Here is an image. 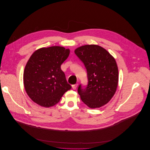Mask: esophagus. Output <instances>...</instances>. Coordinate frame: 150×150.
<instances>
[{"instance_id": "1", "label": "esophagus", "mask_w": 150, "mask_h": 150, "mask_svg": "<svg viewBox=\"0 0 150 150\" xmlns=\"http://www.w3.org/2000/svg\"><path fill=\"white\" fill-rule=\"evenodd\" d=\"M77 86H78V84H73V85H72V88H73L74 90H75V89H76V88L77 87Z\"/></svg>"}]
</instances>
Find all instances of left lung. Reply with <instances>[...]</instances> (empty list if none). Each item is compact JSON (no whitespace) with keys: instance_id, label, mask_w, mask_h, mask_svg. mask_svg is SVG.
Here are the masks:
<instances>
[{"instance_id":"obj_1","label":"left lung","mask_w":150,"mask_h":150,"mask_svg":"<svg viewBox=\"0 0 150 150\" xmlns=\"http://www.w3.org/2000/svg\"><path fill=\"white\" fill-rule=\"evenodd\" d=\"M74 52L83 63L88 79L84 88L81 84L78 87L80 98L89 108H100L110 100L116 91L119 75L115 59L97 45L80 47Z\"/></svg>"}]
</instances>
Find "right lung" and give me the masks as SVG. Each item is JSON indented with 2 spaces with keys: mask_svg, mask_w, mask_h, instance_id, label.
Segmentation results:
<instances>
[{
  "mask_svg": "<svg viewBox=\"0 0 150 150\" xmlns=\"http://www.w3.org/2000/svg\"><path fill=\"white\" fill-rule=\"evenodd\" d=\"M69 54V49L53 46L40 48L29 58L23 72V84L35 103L45 108L53 106L71 89L61 69Z\"/></svg>",
  "mask_w": 150,
  "mask_h": 150,
  "instance_id": "add662e5",
  "label": "right lung"
}]
</instances>
